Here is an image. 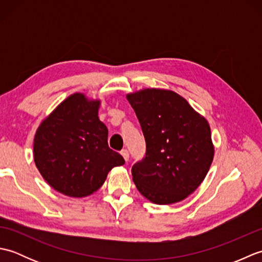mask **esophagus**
<instances>
[{"instance_id": "34e87169", "label": "esophagus", "mask_w": 262, "mask_h": 262, "mask_svg": "<svg viewBox=\"0 0 262 262\" xmlns=\"http://www.w3.org/2000/svg\"><path fill=\"white\" fill-rule=\"evenodd\" d=\"M120 154L122 155V158H124V159H125V161H126V162H127V161H128V160H129V153H128V151H127V149H122V151L120 152Z\"/></svg>"}]
</instances>
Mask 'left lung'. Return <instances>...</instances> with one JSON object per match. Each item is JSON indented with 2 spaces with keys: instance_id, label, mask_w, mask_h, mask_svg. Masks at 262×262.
Masks as SVG:
<instances>
[{
  "instance_id": "8db88e82",
  "label": "left lung",
  "mask_w": 262,
  "mask_h": 262,
  "mask_svg": "<svg viewBox=\"0 0 262 262\" xmlns=\"http://www.w3.org/2000/svg\"><path fill=\"white\" fill-rule=\"evenodd\" d=\"M146 142L145 158L132 166L133 181L158 205L181 202L205 179L214 158L210 127L186 99L162 89L127 94Z\"/></svg>"
}]
</instances>
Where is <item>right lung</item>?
I'll use <instances>...</instances> for the list:
<instances>
[{"label":"right lung","instance_id":"obj_1","mask_svg":"<svg viewBox=\"0 0 262 262\" xmlns=\"http://www.w3.org/2000/svg\"><path fill=\"white\" fill-rule=\"evenodd\" d=\"M100 101L74 93L43 120L33 140V158L43 179L70 197H86L108 172L125 163L108 146V128L98 117Z\"/></svg>","mask_w":262,"mask_h":262}]
</instances>
